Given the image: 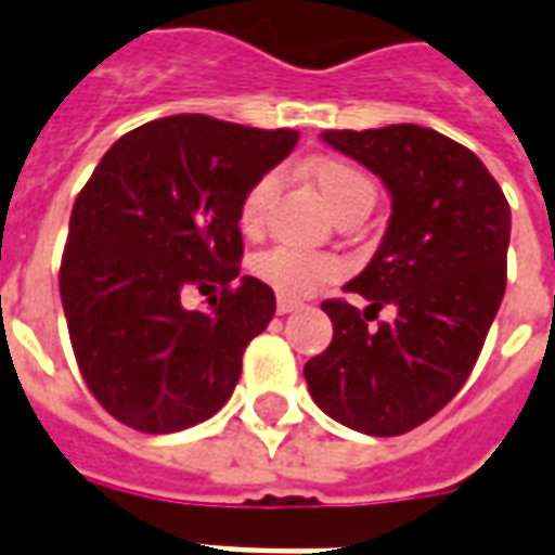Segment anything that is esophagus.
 Returning a JSON list of instances; mask_svg holds the SVG:
<instances>
[{
	"label": "esophagus",
	"instance_id": "1",
	"mask_svg": "<svg viewBox=\"0 0 555 555\" xmlns=\"http://www.w3.org/2000/svg\"><path fill=\"white\" fill-rule=\"evenodd\" d=\"M299 305H302V302H299V299H287V296H279V299H276V311L279 313H294L296 308H299Z\"/></svg>",
	"mask_w": 555,
	"mask_h": 555
}]
</instances>
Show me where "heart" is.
<instances>
[{"label": "heart", "instance_id": "heart-1", "mask_svg": "<svg viewBox=\"0 0 555 555\" xmlns=\"http://www.w3.org/2000/svg\"><path fill=\"white\" fill-rule=\"evenodd\" d=\"M313 181L331 204V209L343 216L348 207H354L360 201H374V186L369 178L357 167H351L348 160L325 158L313 167ZM279 190L276 172H264L256 178L247 192L242 195L238 204V224L247 233H259L264 227V216L273 195ZM343 261L331 253H313L299 250V247H287V244H276L270 250H261L253 256V273L276 291L279 296L287 299H302L311 296L317 287L328 285L334 279L343 276Z\"/></svg>", "mask_w": 555, "mask_h": 555}]
</instances>
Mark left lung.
Masks as SVG:
<instances>
[{"label": "left lung", "instance_id": "left-lung-1", "mask_svg": "<svg viewBox=\"0 0 555 555\" xmlns=\"http://www.w3.org/2000/svg\"><path fill=\"white\" fill-rule=\"evenodd\" d=\"M322 138L383 178L391 218L369 268L346 285L369 308L322 302L334 337L305 363V379L328 417L395 438L438 414L478 363L507 287L509 204L478 155L435 129ZM386 304L398 317L371 330L364 317Z\"/></svg>", "mask_w": 555, "mask_h": 555}]
</instances>
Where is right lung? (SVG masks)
Segmentation results:
<instances>
[{
    "mask_svg": "<svg viewBox=\"0 0 555 555\" xmlns=\"http://www.w3.org/2000/svg\"><path fill=\"white\" fill-rule=\"evenodd\" d=\"M299 132L172 115L126 132L74 201L60 296L86 386L115 421L169 435L230 400L276 296L238 279V204ZM190 286L207 312L183 308Z\"/></svg>",
    "mask_w": 555,
    "mask_h": 555,
    "instance_id": "1",
    "label": "right lung"
}]
</instances>
